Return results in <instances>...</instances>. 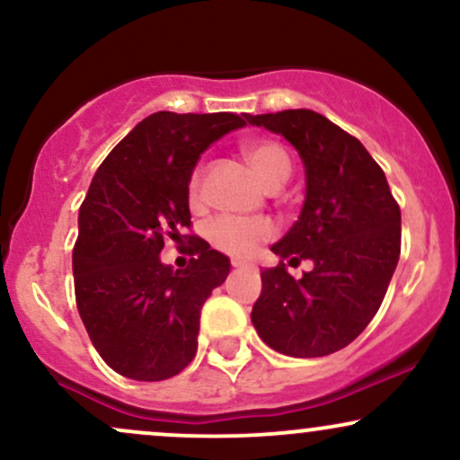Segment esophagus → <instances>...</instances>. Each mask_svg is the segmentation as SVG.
Returning a JSON list of instances; mask_svg holds the SVG:
<instances>
[{
    "instance_id": "obj_1",
    "label": "esophagus",
    "mask_w": 460,
    "mask_h": 460,
    "mask_svg": "<svg viewBox=\"0 0 460 460\" xmlns=\"http://www.w3.org/2000/svg\"><path fill=\"white\" fill-rule=\"evenodd\" d=\"M231 266L234 268H251V263L244 260H231Z\"/></svg>"
}]
</instances>
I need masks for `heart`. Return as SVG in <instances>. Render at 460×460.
I'll return each instance as SVG.
<instances>
[{"label": "heart", "mask_w": 460, "mask_h": 460, "mask_svg": "<svg viewBox=\"0 0 460 460\" xmlns=\"http://www.w3.org/2000/svg\"><path fill=\"white\" fill-rule=\"evenodd\" d=\"M246 162L255 171V175L266 183L268 188H279L288 181L292 172V160L281 142L270 138L248 140L242 145ZM200 183H203V171L194 168L188 179V199L197 203L200 197ZM205 237L216 251L231 257H248L261 244L274 237V226L266 218H240V216H218L205 226Z\"/></svg>", "instance_id": "b5f03b06"}]
</instances>
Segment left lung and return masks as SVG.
Instances as JSON below:
<instances>
[{"instance_id": "left-lung-1", "label": "left lung", "mask_w": 460, "mask_h": 460, "mask_svg": "<svg viewBox=\"0 0 460 460\" xmlns=\"http://www.w3.org/2000/svg\"><path fill=\"white\" fill-rule=\"evenodd\" d=\"M248 123L281 134L303 157V212L272 252L314 261L303 279L283 261L263 270L251 320L277 352L332 355L361 335L387 294L400 257V205L366 146L326 116L283 110L248 114Z\"/></svg>"}]
</instances>
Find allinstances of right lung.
<instances>
[{
    "instance_id": "add662e5",
    "label": "right lung",
    "mask_w": 460,
    "mask_h": 460,
    "mask_svg": "<svg viewBox=\"0 0 460 460\" xmlns=\"http://www.w3.org/2000/svg\"><path fill=\"white\" fill-rule=\"evenodd\" d=\"M248 114L155 112L94 172L73 246L75 303L93 346L120 376L164 381L197 355L200 307L231 263L190 229L188 179L200 153ZM193 244L186 271L159 261L163 240Z\"/></svg>"
}]
</instances>
